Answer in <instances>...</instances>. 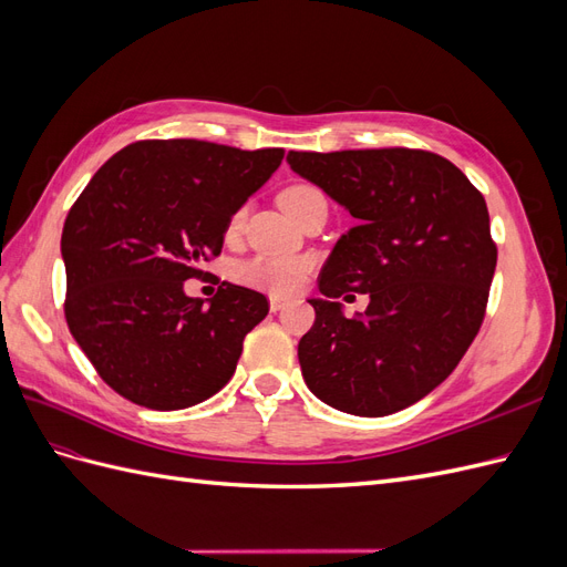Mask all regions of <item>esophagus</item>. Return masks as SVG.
Returning <instances> with one entry per match:
<instances>
[{
  "mask_svg": "<svg viewBox=\"0 0 567 567\" xmlns=\"http://www.w3.org/2000/svg\"><path fill=\"white\" fill-rule=\"evenodd\" d=\"M284 307H286V300H284V298H277V296L269 298V310H271V312H279V310H284Z\"/></svg>",
  "mask_w": 567,
  "mask_h": 567,
  "instance_id": "1",
  "label": "esophagus"
}]
</instances>
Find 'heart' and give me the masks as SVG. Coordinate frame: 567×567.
Instances as JSON below:
<instances>
[{
  "instance_id": "obj_1",
  "label": "heart",
  "mask_w": 567,
  "mask_h": 567,
  "mask_svg": "<svg viewBox=\"0 0 567 567\" xmlns=\"http://www.w3.org/2000/svg\"><path fill=\"white\" fill-rule=\"evenodd\" d=\"M315 196H321L317 186L298 182V184H290V186L284 188V192L279 194V205L288 217H293L302 208V205ZM241 217H244V210H238L231 217V229L241 225ZM307 269H310V262L302 260V257L257 255V257H252V260H248L246 265L238 267L236 277L241 284L267 290V293L288 296V293H293V290L300 288V284L305 281Z\"/></svg>"
}]
</instances>
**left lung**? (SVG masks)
Segmentation results:
<instances>
[{
    "label": "left lung",
    "mask_w": 567,
    "mask_h": 567,
    "mask_svg": "<svg viewBox=\"0 0 567 567\" xmlns=\"http://www.w3.org/2000/svg\"><path fill=\"white\" fill-rule=\"evenodd\" d=\"M286 161L357 219L319 274L317 319L298 342L302 379L346 414L406 409L456 369L485 319L496 267L487 203L454 163L421 148ZM346 292L370 296L364 316L341 315Z\"/></svg>",
    "instance_id": "8db88e82"
}]
</instances>
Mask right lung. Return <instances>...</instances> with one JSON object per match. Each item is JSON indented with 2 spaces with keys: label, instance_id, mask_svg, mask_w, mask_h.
<instances>
[{
  "label": "right lung",
  "instance_id": "right-lung-1",
  "mask_svg": "<svg viewBox=\"0 0 567 567\" xmlns=\"http://www.w3.org/2000/svg\"><path fill=\"white\" fill-rule=\"evenodd\" d=\"M284 161L198 140H146L99 167L65 217V321L96 373L125 400L177 411L229 383L269 302L221 284L184 293L221 252L231 215Z\"/></svg>",
  "mask_w": 567,
  "mask_h": 567
}]
</instances>
